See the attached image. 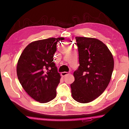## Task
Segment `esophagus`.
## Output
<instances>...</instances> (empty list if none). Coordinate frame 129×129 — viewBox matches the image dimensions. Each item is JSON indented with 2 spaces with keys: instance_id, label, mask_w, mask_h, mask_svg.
I'll return each instance as SVG.
<instances>
[{
  "instance_id": "34e87169",
  "label": "esophagus",
  "mask_w": 129,
  "mask_h": 129,
  "mask_svg": "<svg viewBox=\"0 0 129 129\" xmlns=\"http://www.w3.org/2000/svg\"><path fill=\"white\" fill-rule=\"evenodd\" d=\"M68 74V72H62L61 73V75L62 76H65L66 75H67Z\"/></svg>"
}]
</instances>
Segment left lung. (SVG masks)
<instances>
[{
  "instance_id": "1",
  "label": "left lung",
  "mask_w": 129,
  "mask_h": 129,
  "mask_svg": "<svg viewBox=\"0 0 129 129\" xmlns=\"http://www.w3.org/2000/svg\"><path fill=\"white\" fill-rule=\"evenodd\" d=\"M75 39L80 66L74 72L72 95L77 102L87 103L99 97L108 87L114 70V58L108 47L97 39Z\"/></svg>"
}]
</instances>
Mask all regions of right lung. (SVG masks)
I'll use <instances>...</instances> for the list:
<instances>
[{"instance_id":"right-lung-1","label":"right lung","mask_w":129,"mask_h":129,"mask_svg":"<svg viewBox=\"0 0 129 129\" xmlns=\"http://www.w3.org/2000/svg\"><path fill=\"white\" fill-rule=\"evenodd\" d=\"M64 39L52 38L31 42L18 60L17 73L19 82L28 95L40 103L48 102L56 96L61 76L53 56L57 42Z\"/></svg>"}]
</instances>
